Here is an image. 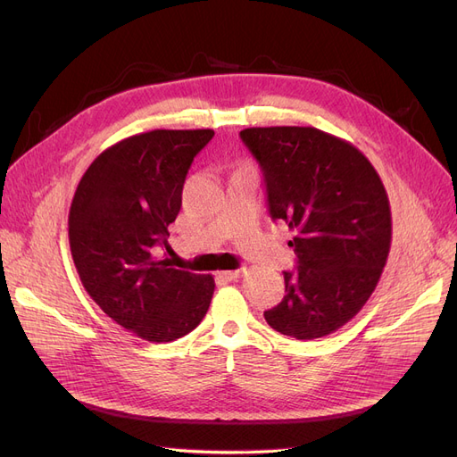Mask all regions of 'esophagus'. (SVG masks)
<instances>
[{
    "label": "esophagus",
    "mask_w": 457,
    "mask_h": 457,
    "mask_svg": "<svg viewBox=\"0 0 457 457\" xmlns=\"http://www.w3.org/2000/svg\"><path fill=\"white\" fill-rule=\"evenodd\" d=\"M245 274V269H237V270H223L219 272V278L220 280H237L240 276Z\"/></svg>",
    "instance_id": "obj_1"
}]
</instances>
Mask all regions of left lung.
<instances>
[{
  "instance_id": "8db88e82",
  "label": "left lung",
  "mask_w": 457,
  "mask_h": 457,
  "mask_svg": "<svg viewBox=\"0 0 457 457\" xmlns=\"http://www.w3.org/2000/svg\"><path fill=\"white\" fill-rule=\"evenodd\" d=\"M240 139L297 255V270L284 272L286 295L265 320L295 339L334 334L366 305L389 257L393 220L381 177L354 145L316 128H247Z\"/></svg>"
}]
</instances>
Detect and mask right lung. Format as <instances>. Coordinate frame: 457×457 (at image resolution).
I'll return each instance as SVG.
<instances>
[{
	"label": "right lung",
	"instance_id": "obj_1",
	"mask_svg": "<svg viewBox=\"0 0 457 457\" xmlns=\"http://www.w3.org/2000/svg\"><path fill=\"white\" fill-rule=\"evenodd\" d=\"M213 129H154L108 146L79 179L68 242L89 297L116 324L150 343L190 334L213 297L212 274L173 269L168 227L181 210L192 160Z\"/></svg>",
	"mask_w": 457,
	"mask_h": 457
}]
</instances>
